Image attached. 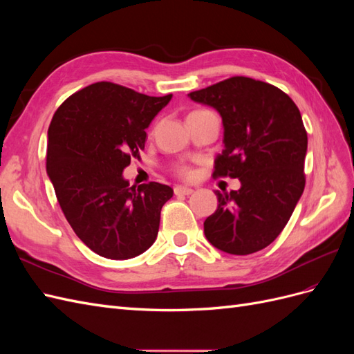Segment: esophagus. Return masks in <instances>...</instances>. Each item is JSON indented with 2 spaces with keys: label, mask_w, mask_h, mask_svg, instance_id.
Segmentation results:
<instances>
[{
  "label": "esophagus",
  "mask_w": 354,
  "mask_h": 354,
  "mask_svg": "<svg viewBox=\"0 0 354 354\" xmlns=\"http://www.w3.org/2000/svg\"><path fill=\"white\" fill-rule=\"evenodd\" d=\"M174 194L176 195H192L194 194V189L186 187V186H177V187H174Z\"/></svg>",
  "instance_id": "1"
}]
</instances>
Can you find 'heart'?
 <instances>
[{
    "instance_id": "heart-1",
    "label": "heart",
    "mask_w": 354,
    "mask_h": 354,
    "mask_svg": "<svg viewBox=\"0 0 354 354\" xmlns=\"http://www.w3.org/2000/svg\"><path fill=\"white\" fill-rule=\"evenodd\" d=\"M178 174L180 176H183V177H190V174H192V171H190V168L189 167H186V165H183V167H178Z\"/></svg>"
}]
</instances>
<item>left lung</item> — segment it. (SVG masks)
<instances>
[{
  "mask_svg": "<svg viewBox=\"0 0 354 354\" xmlns=\"http://www.w3.org/2000/svg\"><path fill=\"white\" fill-rule=\"evenodd\" d=\"M216 109L224 149L214 176L241 180V189L220 192L218 207L203 223L208 242L233 255L270 245L303 195L307 133L297 104L272 84L232 77L187 94Z\"/></svg>",
  "mask_w": 354,
  "mask_h": 354,
  "instance_id": "left-lung-1",
  "label": "left lung"
}]
</instances>
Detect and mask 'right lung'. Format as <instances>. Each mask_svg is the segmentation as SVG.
<instances>
[{
	"label": "right lung",
	"instance_id": "add662e5",
	"mask_svg": "<svg viewBox=\"0 0 354 354\" xmlns=\"http://www.w3.org/2000/svg\"><path fill=\"white\" fill-rule=\"evenodd\" d=\"M171 97L103 81L72 94L53 116L47 174L73 232L104 259H133L158 236L173 189L155 181L130 186L122 171L140 158L145 130Z\"/></svg>",
	"mask_w": 354,
	"mask_h": 354
}]
</instances>
